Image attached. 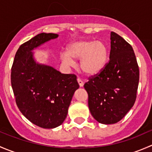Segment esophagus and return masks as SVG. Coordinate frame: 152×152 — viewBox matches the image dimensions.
Returning <instances> with one entry per match:
<instances>
[{"mask_svg": "<svg viewBox=\"0 0 152 152\" xmlns=\"http://www.w3.org/2000/svg\"><path fill=\"white\" fill-rule=\"evenodd\" d=\"M77 82H78V83H79V87H83V86H84V82H82V81L80 79H77Z\"/></svg>", "mask_w": 152, "mask_h": 152, "instance_id": "1", "label": "esophagus"}]
</instances>
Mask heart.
<instances>
[{
    "label": "heart",
    "instance_id": "obj_1",
    "mask_svg": "<svg viewBox=\"0 0 152 152\" xmlns=\"http://www.w3.org/2000/svg\"><path fill=\"white\" fill-rule=\"evenodd\" d=\"M60 59L67 65H73L74 59H81L82 71L88 76H95L104 68L108 60V48L103 41L82 39L69 44L66 52L61 53Z\"/></svg>",
    "mask_w": 152,
    "mask_h": 152
}]
</instances>
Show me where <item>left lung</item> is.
I'll return each instance as SVG.
<instances>
[{"instance_id":"1","label":"left lung","mask_w":152,"mask_h":152,"mask_svg":"<svg viewBox=\"0 0 152 152\" xmlns=\"http://www.w3.org/2000/svg\"><path fill=\"white\" fill-rule=\"evenodd\" d=\"M110 61L84 87L88 93V107L99 123L120 121L136 100L139 67L132 47L115 32L110 33Z\"/></svg>"}]
</instances>
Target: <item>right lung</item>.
<instances>
[{"label":"right lung","mask_w":152,"mask_h":152,"mask_svg":"<svg viewBox=\"0 0 152 152\" xmlns=\"http://www.w3.org/2000/svg\"><path fill=\"white\" fill-rule=\"evenodd\" d=\"M58 37L57 34L41 33L21 45L11 73L20 111L29 121L44 129L56 128L63 123L73 94L79 87L74 74H63L39 63L32 52Z\"/></svg>","instance_id":"add662e5"}]
</instances>
